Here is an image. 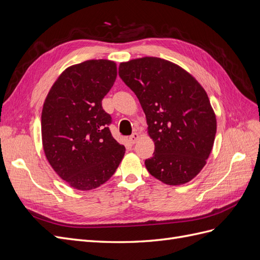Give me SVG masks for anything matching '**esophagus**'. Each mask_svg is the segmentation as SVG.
<instances>
[{"label": "esophagus", "instance_id": "1", "mask_svg": "<svg viewBox=\"0 0 260 260\" xmlns=\"http://www.w3.org/2000/svg\"><path fill=\"white\" fill-rule=\"evenodd\" d=\"M139 138H140L139 133H137V132L132 133V135L129 137V142H130L131 144H136V143L138 142V141H139Z\"/></svg>", "mask_w": 260, "mask_h": 260}]
</instances>
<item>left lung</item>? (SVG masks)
I'll list each match as a JSON object with an SVG mask.
<instances>
[{
	"label": "left lung",
	"instance_id": "1",
	"mask_svg": "<svg viewBox=\"0 0 260 260\" xmlns=\"http://www.w3.org/2000/svg\"><path fill=\"white\" fill-rule=\"evenodd\" d=\"M118 74L139 99L155 142L146 169L169 185L188 182L205 166L217 130L205 90L184 69L158 57L121 62Z\"/></svg>",
	"mask_w": 260,
	"mask_h": 260
}]
</instances>
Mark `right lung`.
<instances>
[{
    "mask_svg": "<svg viewBox=\"0 0 260 260\" xmlns=\"http://www.w3.org/2000/svg\"><path fill=\"white\" fill-rule=\"evenodd\" d=\"M116 77L114 61L85 60L68 67L45 99L41 116L45 156L55 172L77 190L105 183L124 155V146L109 130L112 117L102 107Z\"/></svg>",
    "mask_w": 260,
    "mask_h": 260,
    "instance_id": "right-lung-1",
    "label": "right lung"
}]
</instances>
